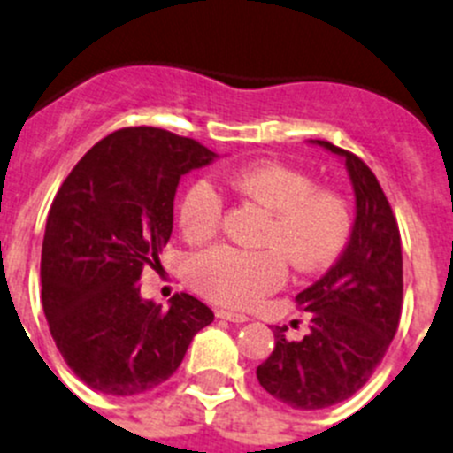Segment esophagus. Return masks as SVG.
Masks as SVG:
<instances>
[{"instance_id":"esophagus-1","label":"esophagus","mask_w":453,"mask_h":453,"mask_svg":"<svg viewBox=\"0 0 453 453\" xmlns=\"http://www.w3.org/2000/svg\"><path fill=\"white\" fill-rule=\"evenodd\" d=\"M217 317H221V319H227V322H234V324H243L250 319V317L243 315V312H234V311H219Z\"/></svg>"}]
</instances>
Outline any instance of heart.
Masks as SVG:
<instances>
[{"label":"heart","mask_w":453,"mask_h":453,"mask_svg":"<svg viewBox=\"0 0 453 453\" xmlns=\"http://www.w3.org/2000/svg\"><path fill=\"white\" fill-rule=\"evenodd\" d=\"M221 183L268 212L259 234L261 250L217 246L198 252L189 277L198 293L227 306L248 308L286 279V264L312 273L331 264L353 227L350 205L331 188H315L312 179L284 163H257L223 172ZM223 223V198L210 180H196L185 192L179 226L185 239H212Z\"/></svg>","instance_id":"b5f03b06"}]
</instances>
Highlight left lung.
<instances>
[{
    "instance_id": "obj_1",
    "label": "left lung",
    "mask_w": 453,
    "mask_h": 453,
    "mask_svg": "<svg viewBox=\"0 0 453 453\" xmlns=\"http://www.w3.org/2000/svg\"><path fill=\"white\" fill-rule=\"evenodd\" d=\"M346 160L355 189V223L340 259L295 297L311 333L295 342L274 326V349L257 380L293 409H326L360 391L382 362L403 312V243L398 221L362 158L315 141Z\"/></svg>"
}]
</instances>
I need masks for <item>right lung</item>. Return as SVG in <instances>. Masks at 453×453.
I'll use <instances>...</instances> for the list:
<instances>
[{
    "instance_id": "right-lung-1",
    "label": "right lung",
    "mask_w": 453,
    "mask_h": 453,
    "mask_svg": "<svg viewBox=\"0 0 453 453\" xmlns=\"http://www.w3.org/2000/svg\"><path fill=\"white\" fill-rule=\"evenodd\" d=\"M214 151L156 127H125L78 160L53 198L42 243V306L69 369L107 395L172 378L214 312L188 293L167 311L141 297V274L172 236L180 176Z\"/></svg>"
}]
</instances>
